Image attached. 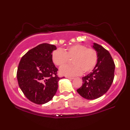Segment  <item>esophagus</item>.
<instances>
[{
  "label": "esophagus",
  "instance_id": "obj_1",
  "mask_svg": "<svg viewBox=\"0 0 130 130\" xmlns=\"http://www.w3.org/2000/svg\"><path fill=\"white\" fill-rule=\"evenodd\" d=\"M66 78H67L68 79H72V80H73V79H74L73 77H68V76L66 77Z\"/></svg>",
  "mask_w": 130,
  "mask_h": 130
}]
</instances>
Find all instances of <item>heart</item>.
I'll return each mask as SVG.
<instances>
[{"label": "heart", "instance_id": "obj_1", "mask_svg": "<svg viewBox=\"0 0 130 130\" xmlns=\"http://www.w3.org/2000/svg\"><path fill=\"white\" fill-rule=\"evenodd\" d=\"M98 53L93 48H87L81 44H75L63 50L57 49L53 52L52 61L55 65L61 67L69 59L72 58L73 65L63 66L60 69L61 75L74 76L86 73L93 69L98 61Z\"/></svg>", "mask_w": 130, "mask_h": 130}]
</instances>
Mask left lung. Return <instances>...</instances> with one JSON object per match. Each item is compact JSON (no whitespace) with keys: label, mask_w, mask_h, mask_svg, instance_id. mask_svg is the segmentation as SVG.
<instances>
[{"label":"left lung","mask_w":130,"mask_h":130,"mask_svg":"<svg viewBox=\"0 0 130 130\" xmlns=\"http://www.w3.org/2000/svg\"><path fill=\"white\" fill-rule=\"evenodd\" d=\"M92 47L98 53L97 63L92 72L82 78V86L77 90L81 96L88 100L98 99L108 91L113 82L115 68L108 50L96 43Z\"/></svg>","instance_id":"left-lung-1"}]
</instances>
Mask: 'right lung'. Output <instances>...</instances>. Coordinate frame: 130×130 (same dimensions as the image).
I'll return each mask as SVG.
<instances>
[{
    "mask_svg": "<svg viewBox=\"0 0 130 130\" xmlns=\"http://www.w3.org/2000/svg\"><path fill=\"white\" fill-rule=\"evenodd\" d=\"M57 47L42 43L32 48L22 57L17 70L19 86L31 102L43 104L51 100L58 89L61 78L53 62L52 55Z\"/></svg>",
    "mask_w": 130,
    "mask_h": 130,
    "instance_id": "1",
    "label": "right lung"
}]
</instances>
